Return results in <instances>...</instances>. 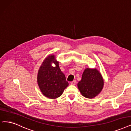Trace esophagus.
Segmentation results:
<instances>
[{
	"instance_id": "esophagus-1",
	"label": "esophagus",
	"mask_w": 131,
	"mask_h": 131,
	"mask_svg": "<svg viewBox=\"0 0 131 131\" xmlns=\"http://www.w3.org/2000/svg\"><path fill=\"white\" fill-rule=\"evenodd\" d=\"M76 81L74 80V81H73L72 82H71L70 84H71V85H75L76 84Z\"/></svg>"
}]
</instances>
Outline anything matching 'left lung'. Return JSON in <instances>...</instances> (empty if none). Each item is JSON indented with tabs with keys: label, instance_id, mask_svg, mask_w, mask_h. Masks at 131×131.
Here are the masks:
<instances>
[{
	"label": "left lung",
	"instance_id": "1",
	"mask_svg": "<svg viewBox=\"0 0 131 131\" xmlns=\"http://www.w3.org/2000/svg\"><path fill=\"white\" fill-rule=\"evenodd\" d=\"M103 86V78L97 69H85L83 73L82 80L77 84L82 95L88 98L97 96L102 90Z\"/></svg>",
	"mask_w": 131,
	"mask_h": 131
}]
</instances>
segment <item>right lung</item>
<instances>
[{
  "label": "right lung",
  "instance_id": "add662e5",
  "mask_svg": "<svg viewBox=\"0 0 131 131\" xmlns=\"http://www.w3.org/2000/svg\"><path fill=\"white\" fill-rule=\"evenodd\" d=\"M53 62L56 65L55 67L51 65ZM59 63L55 60V56L50 55L42 62L38 74V84L42 93L51 99H55L61 96L69 85Z\"/></svg>",
  "mask_w": 131,
  "mask_h": 131
}]
</instances>
